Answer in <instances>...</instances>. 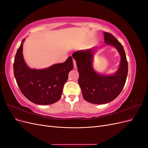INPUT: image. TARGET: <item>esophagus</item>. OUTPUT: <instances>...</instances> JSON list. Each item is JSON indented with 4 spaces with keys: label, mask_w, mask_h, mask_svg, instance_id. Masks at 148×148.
I'll use <instances>...</instances> for the list:
<instances>
[{
    "label": "esophagus",
    "mask_w": 148,
    "mask_h": 148,
    "mask_svg": "<svg viewBox=\"0 0 148 148\" xmlns=\"http://www.w3.org/2000/svg\"><path fill=\"white\" fill-rule=\"evenodd\" d=\"M73 66H74V69H77V64H76V62L75 60H73Z\"/></svg>",
    "instance_id": "esophagus-1"
}]
</instances>
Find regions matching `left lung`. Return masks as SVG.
I'll list each match as a JSON object with an SVG mask.
<instances>
[{
    "label": "left lung",
    "mask_w": 148,
    "mask_h": 148,
    "mask_svg": "<svg viewBox=\"0 0 148 148\" xmlns=\"http://www.w3.org/2000/svg\"><path fill=\"white\" fill-rule=\"evenodd\" d=\"M107 46L114 47L120 56L118 70L112 75H103L94 69L95 48L75 52L72 57L79 73L78 84L84 99L95 104H107L117 97L125 86L128 75V62L123 46L110 33L103 32Z\"/></svg>",
    "instance_id": "obj_1"
}]
</instances>
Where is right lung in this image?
<instances>
[{"instance_id":"1","label":"right lung","mask_w":148,"mask_h":148,"mask_svg":"<svg viewBox=\"0 0 148 148\" xmlns=\"http://www.w3.org/2000/svg\"><path fill=\"white\" fill-rule=\"evenodd\" d=\"M23 39L18 49L13 64L15 78L23 95L34 104H52L59 101L69 73L73 69L72 57L65 62L44 69H31L26 65L23 56Z\"/></svg>"}]
</instances>
